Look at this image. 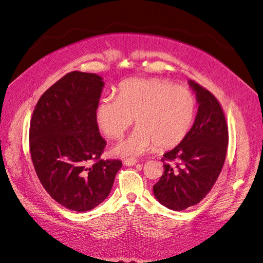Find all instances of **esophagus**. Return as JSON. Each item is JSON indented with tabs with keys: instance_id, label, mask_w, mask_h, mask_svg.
<instances>
[{
	"instance_id": "obj_1",
	"label": "esophagus",
	"mask_w": 263,
	"mask_h": 263,
	"mask_svg": "<svg viewBox=\"0 0 263 263\" xmlns=\"http://www.w3.org/2000/svg\"><path fill=\"white\" fill-rule=\"evenodd\" d=\"M123 163L127 166H133V165H136L138 163V160H136V159H125L123 161Z\"/></svg>"
}]
</instances>
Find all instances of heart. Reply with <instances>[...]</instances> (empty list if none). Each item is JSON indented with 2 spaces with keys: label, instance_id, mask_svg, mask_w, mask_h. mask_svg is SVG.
Instances as JSON below:
<instances>
[{
  "label": "heart",
  "instance_id": "1",
  "mask_svg": "<svg viewBox=\"0 0 263 263\" xmlns=\"http://www.w3.org/2000/svg\"><path fill=\"white\" fill-rule=\"evenodd\" d=\"M194 114L196 100L186 87L160 79H133L119 86L117 97L101 99L96 119L111 139H119L136 119L137 129L112 152L138 157L156 145L161 150L178 145L190 131Z\"/></svg>",
  "mask_w": 263,
  "mask_h": 263
}]
</instances>
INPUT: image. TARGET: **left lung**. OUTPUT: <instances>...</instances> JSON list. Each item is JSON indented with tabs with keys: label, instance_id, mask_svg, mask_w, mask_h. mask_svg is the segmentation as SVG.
Returning a JSON list of instances; mask_svg holds the SVG:
<instances>
[{
	"label": "left lung",
	"instance_id": "left-lung-1",
	"mask_svg": "<svg viewBox=\"0 0 263 263\" xmlns=\"http://www.w3.org/2000/svg\"><path fill=\"white\" fill-rule=\"evenodd\" d=\"M189 85L199 104L196 120L185 138L163 154L164 171L153 185L157 200L174 211L196 205L212 189L224 164L229 141L219 101L194 81Z\"/></svg>",
	"mask_w": 263,
	"mask_h": 263
}]
</instances>
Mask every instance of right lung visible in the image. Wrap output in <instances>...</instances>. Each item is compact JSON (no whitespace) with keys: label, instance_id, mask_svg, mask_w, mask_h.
<instances>
[{"label":"right lung","instance_id":"obj_1","mask_svg":"<svg viewBox=\"0 0 263 263\" xmlns=\"http://www.w3.org/2000/svg\"><path fill=\"white\" fill-rule=\"evenodd\" d=\"M103 86L98 74L70 72L43 93L33 111V165L46 192L69 210L84 212L102 203L122 167L120 160H100L106 142L96 112Z\"/></svg>","mask_w":263,"mask_h":263}]
</instances>
